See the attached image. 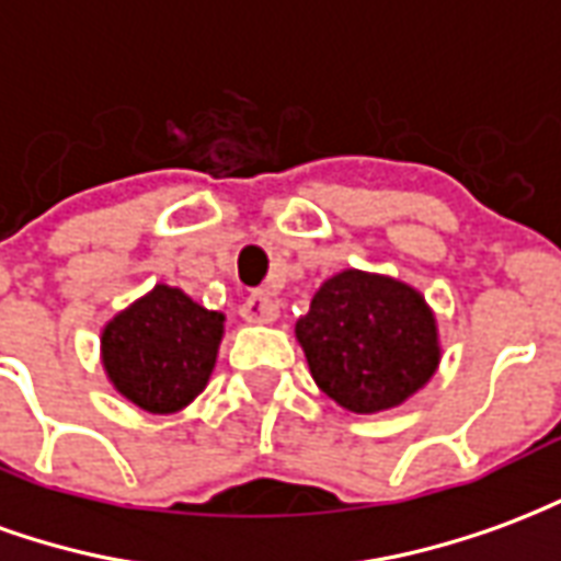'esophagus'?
Returning <instances> with one entry per match:
<instances>
[{"label": "esophagus", "mask_w": 561, "mask_h": 561, "mask_svg": "<svg viewBox=\"0 0 561 561\" xmlns=\"http://www.w3.org/2000/svg\"><path fill=\"white\" fill-rule=\"evenodd\" d=\"M282 300L273 291H255L243 306H240V316L245 321H252V324H273L276 318H279Z\"/></svg>", "instance_id": "1"}]
</instances>
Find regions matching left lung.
Listing matches in <instances>:
<instances>
[{
	"instance_id": "1",
	"label": "left lung",
	"mask_w": 561,
	"mask_h": 561,
	"mask_svg": "<svg viewBox=\"0 0 561 561\" xmlns=\"http://www.w3.org/2000/svg\"><path fill=\"white\" fill-rule=\"evenodd\" d=\"M294 336L330 400L354 414L397 409L442 364L438 318L414 285L340 270L318 285Z\"/></svg>"
}]
</instances>
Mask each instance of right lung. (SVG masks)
<instances>
[{"mask_svg":"<svg viewBox=\"0 0 561 561\" xmlns=\"http://www.w3.org/2000/svg\"><path fill=\"white\" fill-rule=\"evenodd\" d=\"M221 336L225 312L159 282L102 328L104 378L140 412H183L207 388Z\"/></svg>","mask_w":561,"mask_h":561,"instance_id":"right-lung-1","label":"right lung"}]
</instances>
